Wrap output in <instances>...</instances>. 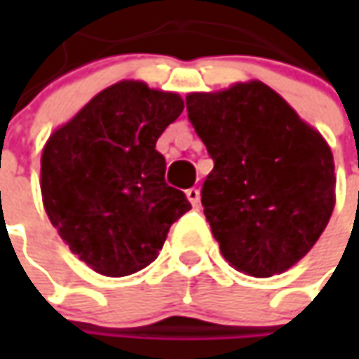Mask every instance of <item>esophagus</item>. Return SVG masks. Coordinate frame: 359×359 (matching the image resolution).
<instances>
[{
    "label": "esophagus",
    "mask_w": 359,
    "mask_h": 359,
    "mask_svg": "<svg viewBox=\"0 0 359 359\" xmlns=\"http://www.w3.org/2000/svg\"><path fill=\"white\" fill-rule=\"evenodd\" d=\"M186 196L191 205H198V203H200V189H198V187H189L186 191Z\"/></svg>",
    "instance_id": "34e87169"
}]
</instances>
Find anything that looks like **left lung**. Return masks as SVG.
Returning a JSON list of instances; mask_svg holds the SVG:
<instances>
[{
    "instance_id": "1",
    "label": "left lung",
    "mask_w": 359,
    "mask_h": 359,
    "mask_svg": "<svg viewBox=\"0 0 359 359\" xmlns=\"http://www.w3.org/2000/svg\"><path fill=\"white\" fill-rule=\"evenodd\" d=\"M186 105L214 159L201 205L222 255L254 278L290 269L334 212L330 145L262 81L189 93Z\"/></svg>"
}]
</instances>
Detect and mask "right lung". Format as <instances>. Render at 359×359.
I'll return each mask as SVG.
<instances>
[{
	"mask_svg": "<svg viewBox=\"0 0 359 359\" xmlns=\"http://www.w3.org/2000/svg\"><path fill=\"white\" fill-rule=\"evenodd\" d=\"M184 100L126 79L100 91L41 154V198L69 250L102 276L121 278L149 266L175 219L191 210L165 184L156 149L180 118Z\"/></svg>",
	"mask_w": 359,
	"mask_h": 359,
	"instance_id": "add662e5",
	"label": "right lung"
}]
</instances>
